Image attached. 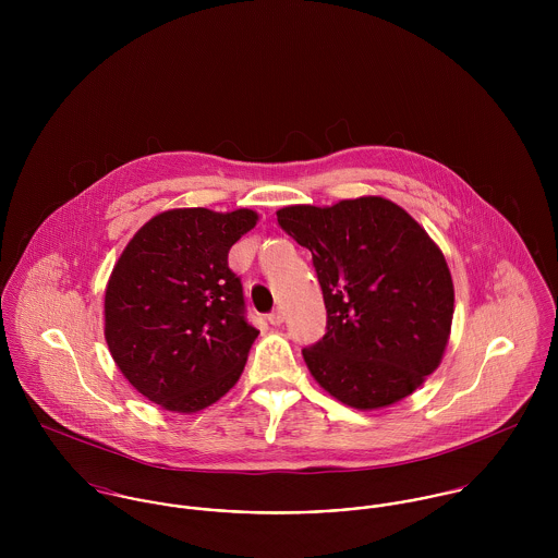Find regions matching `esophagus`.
<instances>
[{
  "label": "esophagus",
  "mask_w": 558,
  "mask_h": 558,
  "mask_svg": "<svg viewBox=\"0 0 558 558\" xmlns=\"http://www.w3.org/2000/svg\"><path fill=\"white\" fill-rule=\"evenodd\" d=\"M283 319H286V316H283V312H281V310H277V312H272V314L268 316V322H270L272 326H281V324H283Z\"/></svg>",
  "instance_id": "obj_1"
}]
</instances>
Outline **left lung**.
Wrapping results in <instances>:
<instances>
[{"label":"left lung","instance_id":"1","mask_svg":"<svg viewBox=\"0 0 558 558\" xmlns=\"http://www.w3.org/2000/svg\"><path fill=\"white\" fill-rule=\"evenodd\" d=\"M277 221L318 272L326 335L303 356L319 387L356 410L412 396L451 335L456 292L440 246L380 195L286 206Z\"/></svg>","mask_w":558,"mask_h":558}]
</instances>
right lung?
Segmentation results:
<instances>
[{
	"label": "right lung",
	"mask_w": 558,
	"mask_h": 558,
	"mask_svg": "<svg viewBox=\"0 0 558 558\" xmlns=\"http://www.w3.org/2000/svg\"><path fill=\"white\" fill-rule=\"evenodd\" d=\"M239 208H173L144 223L105 290V339L122 376L162 410L193 414L223 398L257 330L244 319L228 253L257 223Z\"/></svg>",
	"instance_id": "add662e5"
}]
</instances>
